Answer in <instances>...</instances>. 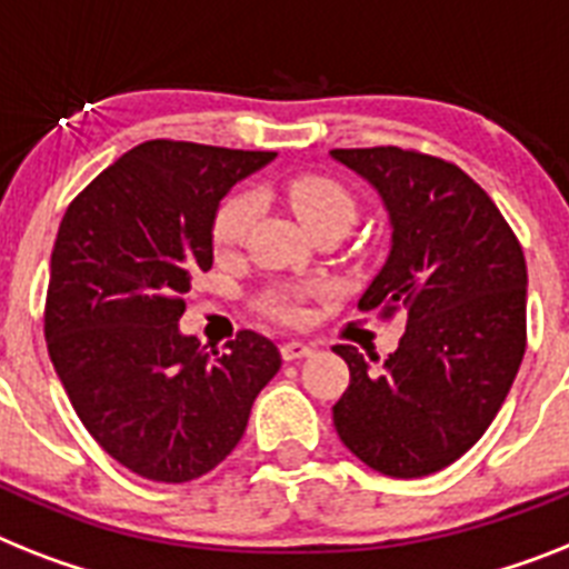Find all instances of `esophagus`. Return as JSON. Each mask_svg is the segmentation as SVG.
<instances>
[{"label": "esophagus", "instance_id": "34e87169", "mask_svg": "<svg viewBox=\"0 0 569 569\" xmlns=\"http://www.w3.org/2000/svg\"><path fill=\"white\" fill-rule=\"evenodd\" d=\"M313 355V346L302 340H288L281 342V358L284 360H302V358H311Z\"/></svg>", "mask_w": 569, "mask_h": 569}]
</instances>
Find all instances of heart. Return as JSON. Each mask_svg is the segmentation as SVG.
<instances>
[{
    "mask_svg": "<svg viewBox=\"0 0 569 569\" xmlns=\"http://www.w3.org/2000/svg\"><path fill=\"white\" fill-rule=\"evenodd\" d=\"M281 197L288 200L290 209L296 211V218L302 220L305 227L317 232L319 227H346L355 223L358 214V203L351 191L342 186L335 177L326 173H299L290 180L281 182ZM256 218V200L247 191H234L214 211V223H211V238L218 250H232L247 238ZM319 288H299V284H279L270 288L261 296V311L267 317L281 319V322H302L305 308L302 302L308 296H317Z\"/></svg>",
    "mask_w": 569,
    "mask_h": 569,
    "instance_id": "heart-1",
    "label": "heart"
}]
</instances>
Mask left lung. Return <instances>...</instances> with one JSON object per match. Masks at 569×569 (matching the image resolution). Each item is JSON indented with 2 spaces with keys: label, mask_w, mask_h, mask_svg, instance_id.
Here are the masks:
<instances>
[{
  "label": "left lung",
  "mask_w": 569,
  "mask_h": 569,
  "mask_svg": "<svg viewBox=\"0 0 569 569\" xmlns=\"http://www.w3.org/2000/svg\"><path fill=\"white\" fill-rule=\"evenodd\" d=\"M331 157L378 191L392 227L358 308L407 319L380 366L335 346L351 372L337 436L372 471L427 477L471 450L509 396L527 351V261L495 200L453 162L392 144Z\"/></svg>",
  "instance_id": "obj_1"
}]
</instances>
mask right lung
Instances as JSON below:
<instances>
[{"label": "right lung", "instance_id": "obj_1", "mask_svg": "<svg viewBox=\"0 0 569 569\" xmlns=\"http://www.w3.org/2000/svg\"><path fill=\"white\" fill-rule=\"evenodd\" d=\"M273 157L153 139L98 173L60 220L49 358L92 439L144 480L189 482L218 468L279 372V349L256 331L223 355L180 331L191 276L214 258L220 200Z\"/></svg>", "mask_w": 569, "mask_h": 569}]
</instances>
